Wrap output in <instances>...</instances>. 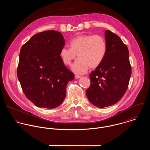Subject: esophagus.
Listing matches in <instances>:
<instances>
[{"label": "esophagus", "instance_id": "esophagus-1", "mask_svg": "<svg viewBox=\"0 0 150 150\" xmlns=\"http://www.w3.org/2000/svg\"><path fill=\"white\" fill-rule=\"evenodd\" d=\"M80 77H81L80 76H79V75H76V76H75V79H80Z\"/></svg>", "mask_w": 150, "mask_h": 150}]
</instances>
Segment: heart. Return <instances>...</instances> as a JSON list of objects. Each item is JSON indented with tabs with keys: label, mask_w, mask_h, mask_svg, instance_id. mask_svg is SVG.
I'll use <instances>...</instances> for the list:
<instances>
[{
	"label": "heart",
	"mask_w": 150,
	"mask_h": 150,
	"mask_svg": "<svg viewBox=\"0 0 150 150\" xmlns=\"http://www.w3.org/2000/svg\"><path fill=\"white\" fill-rule=\"evenodd\" d=\"M70 47H63L60 56L64 64L70 65L76 58H79L71 66L72 70L77 74L86 73L89 67L99 66L105 58L107 44L105 39L99 35H82L69 42Z\"/></svg>",
	"instance_id": "b5f03b06"
}]
</instances>
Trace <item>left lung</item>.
<instances>
[{"instance_id": "8db88e82", "label": "left lung", "mask_w": 150, "mask_h": 150, "mask_svg": "<svg viewBox=\"0 0 150 150\" xmlns=\"http://www.w3.org/2000/svg\"><path fill=\"white\" fill-rule=\"evenodd\" d=\"M107 52L105 59L89 74L86 96L94 106L104 108L117 103L124 95L132 73L128 47L109 30L105 32Z\"/></svg>"}]
</instances>
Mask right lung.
Segmentation results:
<instances>
[{"label": "right lung", "mask_w": 150, "mask_h": 150, "mask_svg": "<svg viewBox=\"0 0 150 150\" xmlns=\"http://www.w3.org/2000/svg\"><path fill=\"white\" fill-rule=\"evenodd\" d=\"M64 42L61 32L46 30L33 35L22 46L17 77L25 95L37 107L59 106L68 82L74 78L60 56Z\"/></svg>", "instance_id": "right-lung-1"}]
</instances>
